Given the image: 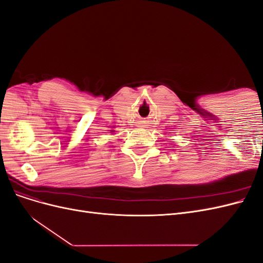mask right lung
<instances>
[{"label":"right lung","instance_id":"right-lung-1","mask_svg":"<svg viewBox=\"0 0 263 263\" xmlns=\"http://www.w3.org/2000/svg\"><path fill=\"white\" fill-rule=\"evenodd\" d=\"M112 132H113V130H112Z\"/></svg>","mask_w":263,"mask_h":263}]
</instances>
